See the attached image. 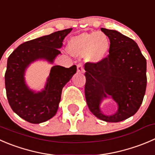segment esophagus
<instances>
[{
	"label": "esophagus",
	"instance_id": "obj_1",
	"mask_svg": "<svg viewBox=\"0 0 155 155\" xmlns=\"http://www.w3.org/2000/svg\"><path fill=\"white\" fill-rule=\"evenodd\" d=\"M77 71L79 72V73H83V72L85 71V70H84L83 64H78V65H77Z\"/></svg>",
	"mask_w": 155,
	"mask_h": 155
}]
</instances>
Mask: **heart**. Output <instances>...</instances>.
<instances>
[{"mask_svg": "<svg viewBox=\"0 0 155 155\" xmlns=\"http://www.w3.org/2000/svg\"><path fill=\"white\" fill-rule=\"evenodd\" d=\"M110 45L109 38L104 32H83L72 38L67 50L75 56L84 55L87 62L96 64L106 57Z\"/></svg>", "mask_w": 155, "mask_h": 155, "instance_id": "heart-1", "label": "heart"}]
</instances>
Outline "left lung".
I'll use <instances>...</instances> for the list:
<instances>
[{"instance_id": "left-lung-1", "label": "left lung", "mask_w": 155, "mask_h": 155, "mask_svg": "<svg viewBox=\"0 0 155 155\" xmlns=\"http://www.w3.org/2000/svg\"><path fill=\"white\" fill-rule=\"evenodd\" d=\"M101 30L110 41L109 54L101 62L85 64V99L97 118L117 123L134 115L142 104L147 85L146 59L130 38L115 30ZM107 94L118 104L114 115H104L99 108Z\"/></svg>"}]
</instances>
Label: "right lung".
<instances>
[{
  "label": "right lung",
  "instance_id": "1",
  "mask_svg": "<svg viewBox=\"0 0 155 155\" xmlns=\"http://www.w3.org/2000/svg\"><path fill=\"white\" fill-rule=\"evenodd\" d=\"M72 28L55 31L48 35L25 41L18 46L7 60L5 88L12 110L31 124L45 122L56 114L64 85L76 73V66L70 68L54 66L45 90L34 93L24 82V73L30 63L45 59L53 63L61 51L64 38Z\"/></svg>",
  "mask_w": 155,
  "mask_h": 155
}]
</instances>
